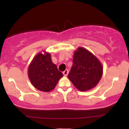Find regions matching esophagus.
<instances>
[{"label": "esophagus", "instance_id": "esophagus-1", "mask_svg": "<svg viewBox=\"0 0 129 129\" xmlns=\"http://www.w3.org/2000/svg\"><path fill=\"white\" fill-rule=\"evenodd\" d=\"M68 74H69V70H66L63 72V75L66 76H67Z\"/></svg>", "mask_w": 129, "mask_h": 129}]
</instances>
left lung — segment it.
Returning <instances> with one entry per match:
<instances>
[{
	"instance_id": "obj_1",
	"label": "left lung",
	"mask_w": 129,
	"mask_h": 129,
	"mask_svg": "<svg viewBox=\"0 0 129 129\" xmlns=\"http://www.w3.org/2000/svg\"><path fill=\"white\" fill-rule=\"evenodd\" d=\"M73 61L68 78L77 89L85 91L96 86L103 73L100 60L88 50L78 47Z\"/></svg>"
}]
</instances>
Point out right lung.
<instances>
[{
	"mask_svg": "<svg viewBox=\"0 0 129 129\" xmlns=\"http://www.w3.org/2000/svg\"><path fill=\"white\" fill-rule=\"evenodd\" d=\"M33 57L28 69V76L34 87L40 91L49 92L54 88L63 74L53 63L50 53L44 51Z\"/></svg>",
	"mask_w": 129,
	"mask_h": 129,
	"instance_id": "add662e5",
	"label": "right lung"
}]
</instances>
